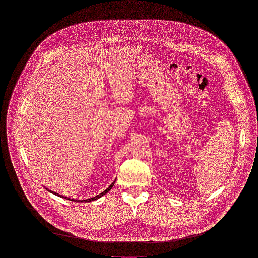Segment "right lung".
<instances>
[{
  "label": "right lung",
  "mask_w": 258,
  "mask_h": 258,
  "mask_svg": "<svg viewBox=\"0 0 258 258\" xmlns=\"http://www.w3.org/2000/svg\"><path fill=\"white\" fill-rule=\"evenodd\" d=\"M114 182L115 181H113L110 185H109V187L108 188H106L103 192H101V194H99L98 196H96V197H94V198H90V199H87V200H82V201H78V200H74V199H69V198H67V197H63V196H61V195H58V194H56V192H54V191H51V190H49V189H47V188H45L47 191H49L50 194H53V195H55V196H57V197H59V198H61V199H64V200H69V201H73V202H78V203H90V202H93V201H96V200H98V199H100L101 197H103L104 195H106L112 187H113V185H114Z\"/></svg>",
  "instance_id": "right-lung-1"
}]
</instances>
